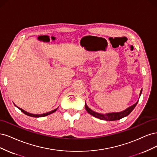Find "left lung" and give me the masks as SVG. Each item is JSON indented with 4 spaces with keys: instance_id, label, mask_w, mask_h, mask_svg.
<instances>
[{
    "instance_id": "left-lung-1",
    "label": "left lung",
    "mask_w": 157,
    "mask_h": 157,
    "mask_svg": "<svg viewBox=\"0 0 157 157\" xmlns=\"http://www.w3.org/2000/svg\"><path fill=\"white\" fill-rule=\"evenodd\" d=\"M141 92H142V89L140 91V95H141ZM138 102V101L136 103H135L134 105L130 106L129 108H128L127 109H126L125 110L123 111V112H115V113H109L107 114H101L99 113H97L94 112L92 109H90L88 106L87 105V104H85V107L86 110H87V112L90 114L92 115L94 117L98 118L101 120H105V121H116V120H119L121 119V118L124 117L128 115L131 112H132V111L134 109V108L136 107V105H137Z\"/></svg>"
}]
</instances>
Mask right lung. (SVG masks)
I'll return each mask as SVG.
<instances>
[{
  "label": "right lung",
  "mask_w": 157,
  "mask_h": 157,
  "mask_svg": "<svg viewBox=\"0 0 157 157\" xmlns=\"http://www.w3.org/2000/svg\"><path fill=\"white\" fill-rule=\"evenodd\" d=\"M16 107H17V108H19L20 110H21V112H22L23 113H25V115H29V116H31V117H45V116H47V115H49V114L54 113L55 112H56L57 109H58V108H56V109H55L54 110L51 111V112H48V113H42V114H33V113H29V112H25V110H23V109L17 107V106H16Z\"/></svg>",
  "instance_id": "add662e5"
}]
</instances>
